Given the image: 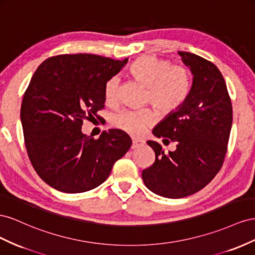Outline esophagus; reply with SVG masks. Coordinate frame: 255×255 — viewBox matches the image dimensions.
<instances>
[{
	"instance_id": "obj_1",
	"label": "esophagus",
	"mask_w": 255,
	"mask_h": 255,
	"mask_svg": "<svg viewBox=\"0 0 255 255\" xmlns=\"http://www.w3.org/2000/svg\"><path fill=\"white\" fill-rule=\"evenodd\" d=\"M144 144L143 141H140V140H136V139H132V145H131V148L132 149H135L137 147L142 146V145Z\"/></svg>"
}]
</instances>
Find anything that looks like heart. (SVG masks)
<instances>
[{"instance_id": "1", "label": "heart", "mask_w": 255, "mask_h": 255, "mask_svg": "<svg viewBox=\"0 0 255 255\" xmlns=\"http://www.w3.org/2000/svg\"><path fill=\"white\" fill-rule=\"evenodd\" d=\"M130 72L136 81L147 86V101L163 114L176 111L188 96L190 75L184 65L170 64L168 60L147 55L135 60ZM120 86L119 76H113L106 82L105 97L108 103H114L118 99ZM154 122L155 112L150 109H124L115 112L111 118V124L115 128L134 136L143 134Z\"/></svg>"}]
</instances>
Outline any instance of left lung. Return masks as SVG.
I'll use <instances>...</instances> for the list:
<instances>
[{
	"label": "left lung",
	"instance_id": "8db88e82",
	"mask_svg": "<svg viewBox=\"0 0 255 255\" xmlns=\"http://www.w3.org/2000/svg\"><path fill=\"white\" fill-rule=\"evenodd\" d=\"M178 54L192 74L191 89L184 104L152 130L165 145L177 142L176 149L165 154L159 143L147 141L156 159L142 172L150 191L170 199L191 195L213 180L227 155L233 122L231 98L220 70L196 54Z\"/></svg>",
	"mask_w": 255,
	"mask_h": 255
}]
</instances>
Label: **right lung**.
Returning <instances> with one entry per match:
<instances>
[{
    "label": "right lung",
    "instance_id": "right-lung-1",
    "mask_svg": "<svg viewBox=\"0 0 255 255\" xmlns=\"http://www.w3.org/2000/svg\"><path fill=\"white\" fill-rule=\"evenodd\" d=\"M127 62L61 54L36 69L21 104V123L34 170L56 190L80 193L98 187L131 146L120 129L104 131L97 140L81 131L84 120L100 119L106 82Z\"/></svg>",
    "mask_w": 255,
    "mask_h": 255
}]
</instances>
